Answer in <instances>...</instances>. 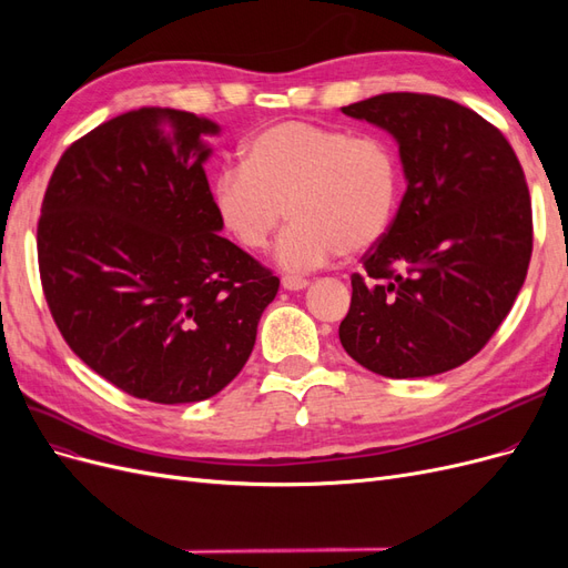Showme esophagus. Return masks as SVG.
Wrapping results in <instances>:
<instances>
[{"instance_id":"34e87169","label":"esophagus","mask_w":568,"mask_h":568,"mask_svg":"<svg viewBox=\"0 0 568 568\" xmlns=\"http://www.w3.org/2000/svg\"><path fill=\"white\" fill-rule=\"evenodd\" d=\"M282 286H284L286 291H301V288L307 286V280L296 277V274H284V277H282Z\"/></svg>"}]
</instances>
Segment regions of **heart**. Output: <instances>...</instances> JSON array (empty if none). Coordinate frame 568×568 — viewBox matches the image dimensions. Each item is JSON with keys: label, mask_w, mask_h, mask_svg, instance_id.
<instances>
[{"label": "heart", "mask_w": 568, "mask_h": 568, "mask_svg": "<svg viewBox=\"0 0 568 568\" xmlns=\"http://www.w3.org/2000/svg\"><path fill=\"white\" fill-rule=\"evenodd\" d=\"M215 211L248 251L267 246L291 215L274 257L288 272L363 253L386 234L398 201V163L379 136L284 120L242 146V168L220 170Z\"/></svg>", "instance_id": "heart-1"}]
</instances>
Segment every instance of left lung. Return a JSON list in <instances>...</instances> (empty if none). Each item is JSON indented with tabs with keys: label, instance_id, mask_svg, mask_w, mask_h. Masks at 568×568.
I'll return each mask as SVG.
<instances>
[{
	"label": "left lung",
	"instance_id": "obj_1",
	"mask_svg": "<svg viewBox=\"0 0 568 568\" xmlns=\"http://www.w3.org/2000/svg\"><path fill=\"white\" fill-rule=\"evenodd\" d=\"M398 142L407 189L353 274L346 353L390 379L471 359L509 315L532 251L530 194L505 134L453 99L388 92L341 109Z\"/></svg>",
	"mask_w": 568,
	"mask_h": 568
}]
</instances>
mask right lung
Returning a JSON list of instances; mask_svg holds the SVG:
<instances>
[{
  "label": "right lung",
  "mask_w": 568,
  "mask_h": 568,
  "mask_svg": "<svg viewBox=\"0 0 568 568\" xmlns=\"http://www.w3.org/2000/svg\"><path fill=\"white\" fill-rule=\"evenodd\" d=\"M209 118L144 106L63 151L38 222L42 291L84 365L134 398L180 405L225 388L280 280L220 236L205 178Z\"/></svg>",
  "instance_id": "obj_1"
}]
</instances>
